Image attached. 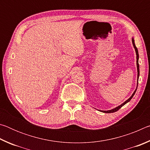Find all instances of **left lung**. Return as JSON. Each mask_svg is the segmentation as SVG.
<instances>
[{
	"instance_id": "obj_1",
	"label": "left lung",
	"mask_w": 150,
	"mask_h": 150,
	"mask_svg": "<svg viewBox=\"0 0 150 150\" xmlns=\"http://www.w3.org/2000/svg\"><path fill=\"white\" fill-rule=\"evenodd\" d=\"M132 44H133V46L134 47V49H135V51H136V65H137V71H138V79H139V63H138V59H139V54H138V49H137V47L135 45V43H134V40L132 38ZM138 81L137 82V87L136 88V90L134 91V92L133 93L132 95V96H130V98H128V100H126L125 102L123 103L122 105H120V106H117V107H116L115 108L112 109V110H99L100 112H105V113H112V112H116L117 110H118L119 109H120L122 106H123L124 105H126V104L127 103H128L129 101H130L132 98V97L134 95V94L136 93V90H137V88H138Z\"/></svg>"
}]
</instances>
